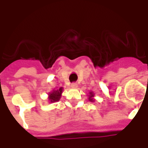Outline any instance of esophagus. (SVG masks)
I'll use <instances>...</instances> for the list:
<instances>
[{"mask_svg":"<svg viewBox=\"0 0 148 148\" xmlns=\"http://www.w3.org/2000/svg\"><path fill=\"white\" fill-rule=\"evenodd\" d=\"M71 87L77 88V84H76V83H73V84H71Z\"/></svg>","mask_w":148,"mask_h":148,"instance_id":"esophagus-1","label":"esophagus"}]
</instances>
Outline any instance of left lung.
<instances>
[{
  "mask_svg": "<svg viewBox=\"0 0 148 148\" xmlns=\"http://www.w3.org/2000/svg\"><path fill=\"white\" fill-rule=\"evenodd\" d=\"M94 97V93L92 92H89V100L90 101H95V99H93Z\"/></svg>",
  "mask_w": 148,
  "mask_h": 148,
  "instance_id": "obj_1",
  "label": "left lung"
}]
</instances>
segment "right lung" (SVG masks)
Listing matches in <instances>:
<instances>
[{"mask_svg":"<svg viewBox=\"0 0 148 148\" xmlns=\"http://www.w3.org/2000/svg\"><path fill=\"white\" fill-rule=\"evenodd\" d=\"M63 91V88L60 87L59 89H54L53 92L49 93V99L50 102H56V101H59L61 96H62V93Z\"/></svg>","mask_w":148,"mask_h":148,"instance_id":"right-lung-1","label":"right lung"}]
</instances>
